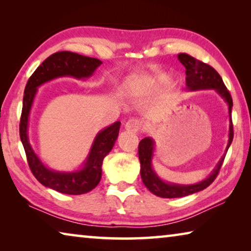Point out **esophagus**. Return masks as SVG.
<instances>
[{
  "label": "esophagus",
  "mask_w": 251,
  "mask_h": 251,
  "mask_svg": "<svg viewBox=\"0 0 251 251\" xmlns=\"http://www.w3.org/2000/svg\"><path fill=\"white\" fill-rule=\"evenodd\" d=\"M143 122L139 120H136V118H130L126 122L125 124V129L130 131V133H137L138 130H141L143 127Z\"/></svg>",
  "instance_id": "obj_1"
}]
</instances>
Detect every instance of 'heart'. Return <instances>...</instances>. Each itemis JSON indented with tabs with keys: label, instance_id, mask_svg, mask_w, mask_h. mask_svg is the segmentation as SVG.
I'll return each mask as SVG.
<instances>
[{
	"label": "heart",
	"instance_id": "obj_1",
	"mask_svg": "<svg viewBox=\"0 0 251 251\" xmlns=\"http://www.w3.org/2000/svg\"><path fill=\"white\" fill-rule=\"evenodd\" d=\"M165 78H166V76H164V75H160V76H158V80H164ZM137 90H138V86H137V83H133V84H130V86H129V88H128V91H129V93H131V94H134V93H136L137 92Z\"/></svg>",
	"mask_w": 251,
	"mask_h": 251
}]
</instances>
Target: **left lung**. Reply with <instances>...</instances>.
<instances>
[{"label":"left lung","instance_id":"8db88e82","mask_svg":"<svg viewBox=\"0 0 251 251\" xmlns=\"http://www.w3.org/2000/svg\"><path fill=\"white\" fill-rule=\"evenodd\" d=\"M178 61H179L186 69V88L190 92L202 91V90H214L228 105L229 113V130H228V144L226 147L225 155L220 158L216 167L212 169L209 176L201 181L192 185L175 184V182L165 181L158 176L152 167V158L155 152V141L151 137H145L139 142L138 145V157L141 161V176L148 190L156 196L161 198H179L185 197L188 195L201 192L207 188L215 178L217 177L219 169L222 167L223 161L226 156L229 146L231 145L233 138V128L231 121V108L232 100L231 96L227 91L226 86L223 82V78L211 66L205 64L199 59L190 56L189 54L180 53L178 54Z\"/></svg>","mask_w":251,"mask_h":251}]
</instances>
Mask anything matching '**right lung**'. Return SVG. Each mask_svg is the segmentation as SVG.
<instances>
[{"instance_id": "obj_1", "label": "right lung", "mask_w": 251, "mask_h": 251, "mask_svg": "<svg viewBox=\"0 0 251 251\" xmlns=\"http://www.w3.org/2000/svg\"><path fill=\"white\" fill-rule=\"evenodd\" d=\"M103 62L72 52H57L50 55L37 67L27 80L23 97L20 122V137L33 175L42 185L66 195H82L91 192L101 178V165L105 156L112 151L120 133L121 122L105 127L96 134L90 151L80 166L71 172H59L46 166L29 143L28 118L37 90L42 85L61 77L85 80L95 73Z\"/></svg>"}]
</instances>
